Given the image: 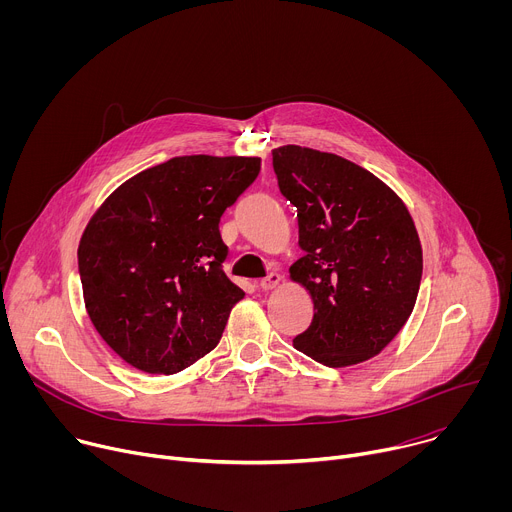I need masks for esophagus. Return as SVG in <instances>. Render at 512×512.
Instances as JSON below:
<instances>
[{
  "mask_svg": "<svg viewBox=\"0 0 512 512\" xmlns=\"http://www.w3.org/2000/svg\"><path fill=\"white\" fill-rule=\"evenodd\" d=\"M281 281H283V277H281L279 273H269V277H267V279H263L259 287H261L263 291H271V289L279 287V283H281Z\"/></svg>",
  "mask_w": 512,
  "mask_h": 512,
  "instance_id": "obj_1",
  "label": "esophagus"
}]
</instances>
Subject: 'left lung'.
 <instances>
[{
    "label": "left lung",
    "instance_id": "obj_1",
    "mask_svg": "<svg viewBox=\"0 0 512 512\" xmlns=\"http://www.w3.org/2000/svg\"><path fill=\"white\" fill-rule=\"evenodd\" d=\"M281 194L298 208L300 257L289 277L314 300L294 346L332 369L379 354L409 320L423 271L405 202L375 174L302 145L273 150Z\"/></svg>",
    "mask_w": 512,
    "mask_h": 512
}]
</instances>
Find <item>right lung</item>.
Here are the masks:
<instances>
[{"instance_id":"1","label":"right lung","mask_w":512,"mask_h":512,"mask_svg":"<svg viewBox=\"0 0 512 512\" xmlns=\"http://www.w3.org/2000/svg\"><path fill=\"white\" fill-rule=\"evenodd\" d=\"M261 158L178 156L125 180L79 243L87 314L133 369L174 375L208 354L245 291L223 271L218 223Z\"/></svg>"}]
</instances>
